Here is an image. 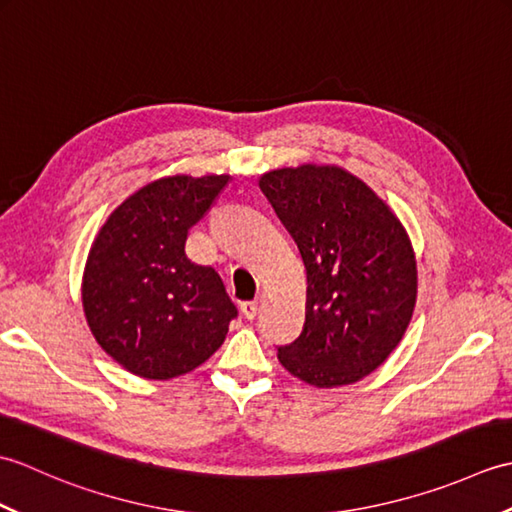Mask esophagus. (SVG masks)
Returning <instances> with one entry per match:
<instances>
[{"label": "esophagus", "instance_id": "obj_1", "mask_svg": "<svg viewBox=\"0 0 512 512\" xmlns=\"http://www.w3.org/2000/svg\"><path fill=\"white\" fill-rule=\"evenodd\" d=\"M257 312H259V299L242 303V314H244L246 319H255Z\"/></svg>", "mask_w": 512, "mask_h": 512}]
</instances>
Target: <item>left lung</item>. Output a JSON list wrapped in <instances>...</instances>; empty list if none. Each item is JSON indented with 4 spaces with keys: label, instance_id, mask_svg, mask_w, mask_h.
Instances as JSON below:
<instances>
[{
    "label": "left lung",
    "instance_id": "8db88e82",
    "mask_svg": "<svg viewBox=\"0 0 512 512\" xmlns=\"http://www.w3.org/2000/svg\"><path fill=\"white\" fill-rule=\"evenodd\" d=\"M259 189L301 253L306 323L279 363L314 387L350 385L396 350L418 292L416 255L389 206L341 167L264 173Z\"/></svg>",
    "mask_w": 512,
    "mask_h": 512
}]
</instances>
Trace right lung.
<instances>
[{"instance_id": "add662e5", "label": "right lung", "mask_w": 512, "mask_h": 512, "mask_svg": "<svg viewBox=\"0 0 512 512\" xmlns=\"http://www.w3.org/2000/svg\"><path fill=\"white\" fill-rule=\"evenodd\" d=\"M228 176H169L118 206L96 235L83 273L94 339L127 372L167 380L202 365L226 339L237 308L211 266L184 253L189 228Z\"/></svg>"}]
</instances>
